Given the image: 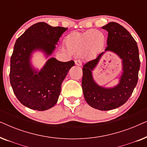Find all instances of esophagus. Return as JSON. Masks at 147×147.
Listing matches in <instances>:
<instances>
[{
    "mask_svg": "<svg viewBox=\"0 0 147 147\" xmlns=\"http://www.w3.org/2000/svg\"><path fill=\"white\" fill-rule=\"evenodd\" d=\"M75 64L78 66H81L82 65V63L80 60H75Z\"/></svg>",
    "mask_w": 147,
    "mask_h": 147,
    "instance_id": "34e87169",
    "label": "esophagus"
}]
</instances>
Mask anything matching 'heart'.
I'll list each match as a JSON object with an SVG mask.
<instances>
[{
	"mask_svg": "<svg viewBox=\"0 0 147 147\" xmlns=\"http://www.w3.org/2000/svg\"><path fill=\"white\" fill-rule=\"evenodd\" d=\"M64 43L67 51L71 53L80 55L82 59L92 60L96 58L105 43L104 34L96 30H89L84 33L68 35Z\"/></svg>",
	"mask_w": 147,
	"mask_h": 147,
	"instance_id": "heart-1",
	"label": "heart"
}]
</instances>
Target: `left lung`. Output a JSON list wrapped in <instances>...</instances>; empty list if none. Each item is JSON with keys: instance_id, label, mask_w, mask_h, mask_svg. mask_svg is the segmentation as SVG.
Wrapping results in <instances>:
<instances>
[{"instance_id": "obj_1", "label": "left lung", "mask_w": 147, "mask_h": 147, "mask_svg": "<svg viewBox=\"0 0 147 147\" xmlns=\"http://www.w3.org/2000/svg\"><path fill=\"white\" fill-rule=\"evenodd\" d=\"M102 29L108 32V46L96 59L83 66L82 86L87 103L92 108L106 111L120 107L129 99L137 84L140 59L137 43L125 28L115 22H110ZM106 51L113 52L122 59L123 72L119 82L112 88L99 86L92 76V71Z\"/></svg>"}]
</instances>
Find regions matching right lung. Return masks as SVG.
<instances>
[{"label":"right lung","instance_id":"obj_1","mask_svg":"<svg viewBox=\"0 0 147 147\" xmlns=\"http://www.w3.org/2000/svg\"><path fill=\"white\" fill-rule=\"evenodd\" d=\"M67 29L39 22L31 26L16 41L11 58L10 82L16 97L27 108L44 111L57 102L62 82L74 61L62 62L51 57L39 71L31 60L37 51L43 52L46 58L51 55Z\"/></svg>","mask_w":147,"mask_h":147}]
</instances>
